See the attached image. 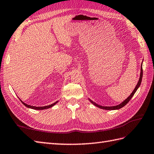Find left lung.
I'll return each mask as SVG.
<instances>
[{"mask_svg":"<svg viewBox=\"0 0 154 154\" xmlns=\"http://www.w3.org/2000/svg\"><path fill=\"white\" fill-rule=\"evenodd\" d=\"M142 76H143V70H142V67H141V73H140V79H139V81H138V84H137V85L136 86L134 90L133 91V92L131 93V94L127 98V99L124 100L123 102L119 104V105L117 106H100V105H99V104H97V103H94L93 101H92L91 100L89 99V100L91 101V103H92L94 105H95L96 106L100 108V109H104V110H116V109H121V108H122L123 106H124L126 105V104L129 102L130 100L132 99V97L134 96V93L136 92L137 89H138V87L140 86V84H141V82H142Z\"/></svg>","mask_w":154,"mask_h":154,"instance_id":"8db88e82","label":"left lung"}]
</instances>
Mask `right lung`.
<instances>
[{
	"label": "right lung",
	"mask_w": 154,
	"mask_h": 154,
	"mask_svg": "<svg viewBox=\"0 0 154 154\" xmlns=\"http://www.w3.org/2000/svg\"><path fill=\"white\" fill-rule=\"evenodd\" d=\"M21 102L22 103V104H24V105H25L26 106L28 107V108H30V109H35V110H44V109H49V108H51V107H52L53 106H54L55 104H56V103L58 102V101H57V102H55V103H53V104H50V105L45 106H33L28 105V104H26V103H23L22 100H21Z\"/></svg>",
	"instance_id": "1"
}]
</instances>
